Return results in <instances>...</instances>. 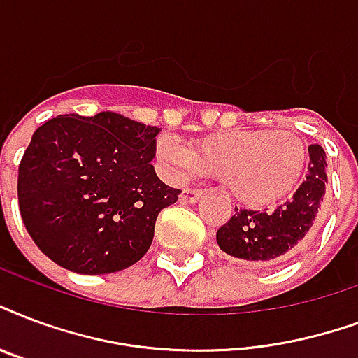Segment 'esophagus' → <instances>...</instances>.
Segmentation results:
<instances>
[{
    "instance_id": "1",
    "label": "esophagus",
    "mask_w": 358,
    "mask_h": 358,
    "mask_svg": "<svg viewBox=\"0 0 358 358\" xmlns=\"http://www.w3.org/2000/svg\"><path fill=\"white\" fill-rule=\"evenodd\" d=\"M204 195V191L203 189H193V187H185L184 191H182V201L184 203H197L199 199L203 197Z\"/></svg>"
}]
</instances>
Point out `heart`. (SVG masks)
Segmentation results:
<instances>
[{
	"mask_svg": "<svg viewBox=\"0 0 358 358\" xmlns=\"http://www.w3.org/2000/svg\"><path fill=\"white\" fill-rule=\"evenodd\" d=\"M155 154L176 176L193 171L223 176L234 199L255 208L289 197L310 157L306 143L287 129H229L203 136L191 148L161 135Z\"/></svg>",
	"mask_w": 358,
	"mask_h": 358,
	"instance_id": "obj_1",
	"label": "heart"
}]
</instances>
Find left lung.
Listing matches in <instances>:
<instances>
[{"label":"left lung","mask_w":358,"mask_h":358,"mask_svg":"<svg viewBox=\"0 0 358 358\" xmlns=\"http://www.w3.org/2000/svg\"><path fill=\"white\" fill-rule=\"evenodd\" d=\"M306 180L287 203L272 212L234 208V215L217 229V244L231 257L248 263H280L299 252L312 234L327 182V155L319 144L310 146Z\"/></svg>","instance_id":"8db88e82"}]
</instances>
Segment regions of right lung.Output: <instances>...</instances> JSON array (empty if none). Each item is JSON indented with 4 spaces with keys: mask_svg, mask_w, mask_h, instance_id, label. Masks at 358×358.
Segmentation results:
<instances>
[{
    "mask_svg": "<svg viewBox=\"0 0 358 358\" xmlns=\"http://www.w3.org/2000/svg\"><path fill=\"white\" fill-rule=\"evenodd\" d=\"M157 133L116 113L67 114L37 127L18 167V206L46 257L78 274L143 259L157 214L180 195L150 165Z\"/></svg>",
    "mask_w": 358,
    "mask_h": 358,
    "instance_id": "add662e5",
    "label": "right lung"
}]
</instances>
